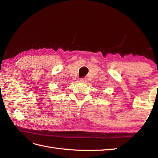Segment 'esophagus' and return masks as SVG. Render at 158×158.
<instances>
[{
  "mask_svg": "<svg viewBox=\"0 0 158 158\" xmlns=\"http://www.w3.org/2000/svg\"><path fill=\"white\" fill-rule=\"evenodd\" d=\"M80 81L82 82V83H85L87 81V80L85 78H81L80 79Z\"/></svg>",
  "mask_w": 158,
  "mask_h": 158,
  "instance_id": "1",
  "label": "esophagus"
}]
</instances>
